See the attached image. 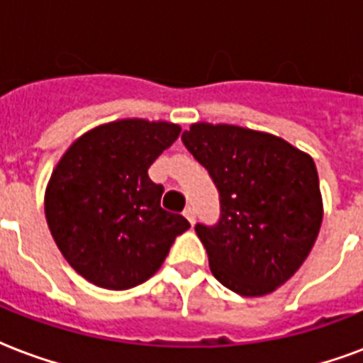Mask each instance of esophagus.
<instances>
[{"label": "esophagus", "mask_w": 363, "mask_h": 363, "mask_svg": "<svg viewBox=\"0 0 363 363\" xmlns=\"http://www.w3.org/2000/svg\"><path fill=\"white\" fill-rule=\"evenodd\" d=\"M184 217H186L188 220H190V225H194V223H196V209L188 206L186 209H184Z\"/></svg>", "instance_id": "1"}]
</instances>
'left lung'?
<instances>
[{
  "label": "left lung",
  "mask_w": 363,
  "mask_h": 363,
  "mask_svg": "<svg viewBox=\"0 0 363 363\" xmlns=\"http://www.w3.org/2000/svg\"><path fill=\"white\" fill-rule=\"evenodd\" d=\"M182 143L220 198L217 225H196L213 276L243 297L272 293L301 268L322 226L314 160L276 135L226 123H192Z\"/></svg>",
  "instance_id": "obj_1"
}]
</instances>
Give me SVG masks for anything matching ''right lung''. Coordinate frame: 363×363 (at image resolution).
Segmentation results:
<instances>
[{
    "instance_id": "obj_1",
    "label": "right lung",
    "mask_w": 363,
    "mask_h": 363,
    "mask_svg": "<svg viewBox=\"0 0 363 363\" xmlns=\"http://www.w3.org/2000/svg\"><path fill=\"white\" fill-rule=\"evenodd\" d=\"M179 133L169 121H110L77 138L52 169L47 225L68 264L91 284L114 291L143 284L190 228L163 209V186L148 177Z\"/></svg>"
}]
</instances>
